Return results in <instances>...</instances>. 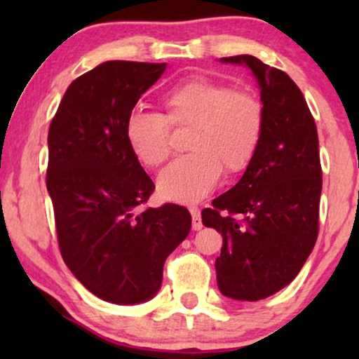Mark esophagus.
I'll use <instances>...</instances> for the list:
<instances>
[{"label": "esophagus", "mask_w": 359, "mask_h": 359, "mask_svg": "<svg viewBox=\"0 0 359 359\" xmlns=\"http://www.w3.org/2000/svg\"><path fill=\"white\" fill-rule=\"evenodd\" d=\"M189 212H191V217H193V229L194 230H199L203 229V222H201V210L199 208H189Z\"/></svg>", "instance_id": "obj_1"}]
</instances>
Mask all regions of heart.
<instances>
[{"label": "heart", "instance_id": "obj_1", "mask_svg": "<svg viewBox=\"0 0 359 359\" xmlns=\"http://www.w3.org/2000/svg\"><path fill=\"white\" fill-rule=\"evenodd\" d=\"M163 114L132 111L126 142L144 166L156 168L171 155V127L188 129L193 154L173 161L158 178L165 199L196 203L215 188L220 173L235 176L252 165L264 132V107L257 96L224 81L191 76L161 96Z\"/></svg>", "mask_w": 359, "mask_h": 359}]
</instances>
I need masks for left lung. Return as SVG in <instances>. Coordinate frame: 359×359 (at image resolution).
<instances>
[{
    "instance_id": "obj_1",
    "label": "left lung",
    "mask_w": 359,
    "mask_h": 359,
    "mask_svg": "<svg viewBox=\"0 0 359 359\" xmlns=\"http://www.w3.org/2000/svg\"><path fill=\"white\" fill-rule=\"evenodd\" d=\"M222 62L252 68L262 90L264 132L237 184L203 210V224L222 235L217 286L237 301H259L287 286L318 235L322 166L306 97L286 72L253 55Z\"/></svg>"
}]
</instances>
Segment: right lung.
Here are the masks:
<instances>
[{"mask_svg": "<svg viewBox=\"0 0 359 359\" xmlns=\"http://www.w3.org/2000/svg\"><path fill=\"white\" fill-rule=\"evenodd\" d=\"M165 63L111 60L72 81L48 127L47 191L63 262L112 304L156 294L168 255L188 237L189 210L142 208L155 184L126 142V119Z\"/></svg>", "mask_w": 359, "mask_h": 359, "instance_id": "obj_1", "label": "right lung"}]
</instances>
